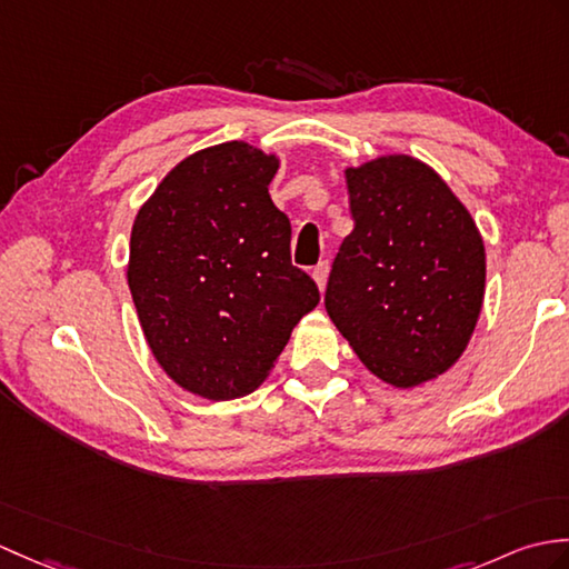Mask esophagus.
<instances>
[{"mask_svg": "<svg viewBox=\"0 0 569 569\" xmlns=\"http://www.w3.org/2000/svg\"><path fill=\"white\" fill-rule=\"evenodd\" d=\"M327 276H329V261H320L312 269V279H315V283L320 290H325V286H327Z\"/></svg>", "mask_w": 569, "mask_h": 569, "instance_id": "obj_1", "label": "esophagus"}]
</instances>
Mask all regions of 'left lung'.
I'll use <instances>...</instances> for the list:
<instances>
[{"label": "left lung", "instance_id": "8db88e82", "mask_svg": "<svg viewBox=\"0 0 569 569\" xmlns=\"http://www.w3.org/2000/svg\"><path fill=\"white\" fill-rule=\"evenodd\" d=\"M345 174L353 230L329 273L327 315L373 376L421 386L460 359L478 325L480 230L415 157L386 154Z\"/></svg>", "mask_w": 569, "mask_h": 569}]
</instances>
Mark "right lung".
I'll return each mask as SVG.
<instances>
[{"label": "right lung", "instance_id": "right-lung-1", "mask_svg": "<svg viewBox=\"0 0 569 569\" xmlns=\"http://www.w3.org/2000/svg\"><path fill=\"white\" fill-rule=\"evenodd\" d=\"M279 157L232 140L181 160L130 232L128 286L162 371L198 398L257 390L320 302L290 263V222L269 183Z\"/></svg>", "mask_w": 569, "mask_h": 569}]
</instances>
